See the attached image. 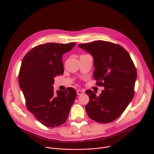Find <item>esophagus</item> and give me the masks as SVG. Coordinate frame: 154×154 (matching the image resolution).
<instances>
[{"instance_id": "esophagus-1", "label": "esophagus", "mask_w": 154, "mask_h": 154, "mask_svg": "<svg viewBox=\"0 0 154 154\" xmlns=\"http://www.w3.org/2000/svg\"><path fill=\"white\" fill-rule=\"evenodd\" d=\"M76 92H77V94H78V95H82V94L84 93V91L82 90H78L76 91Z\"/></svg>"}]
</instances>
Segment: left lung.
Returning <instances> with one entry per match:
<instances>
[{
    "mask_svg": "<svg viewBox=\"0 0 154 154\" xmlns=\"http://www.w3.org/2000/svg\"><path fill=\"white\" fill-rule=\"evenodd\" d=\"M78 47L90 53L94 62L93 78L97 85L104 87L97 96L91 90L85 93L89 102L85 108L89 117L107 123L117 119L134 97L137 71L128 52L111 42L96 41Z\"/></svg>",
    "mask_w": 154,
    "mask_h": 154,
    "instance_id": "8db88e82",
    "label": "left lung"
}]
</instances>
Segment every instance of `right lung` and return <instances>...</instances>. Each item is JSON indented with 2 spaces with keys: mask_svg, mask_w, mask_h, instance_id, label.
I'll list each match as a JSON object with an SVG mask.
<instances>
[{
  "mask_svg": "<svg viewBox=\"0 0 154 154\" xmlns=\"http://www.w3.org/2000/svg\"><path fill=\"white\" fill-rule=\"evenodd\" d=\"M76 43H49L38 45L24 57L19 82L28 109L43 125L54 128L64 123L77 96L72 87L54 91V78L64 73L63 55Z\"/></svg>",
  "mask_w": 154,
  "mask_h": 154,
  "instance_id": "1",
  "label": "right lung"
}]
</instances>
